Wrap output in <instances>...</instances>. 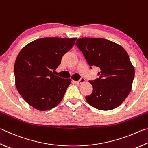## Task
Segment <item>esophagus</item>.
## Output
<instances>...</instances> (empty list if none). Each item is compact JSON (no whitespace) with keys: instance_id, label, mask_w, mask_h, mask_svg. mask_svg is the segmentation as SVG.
I'll return each instance as SVG.
<instances>
[{"instance_id":"obj_1","label":"esophagus","mask_w":148,"mask_h":148,"mask_svg":"<svg viewBox=\"0 0 148 148\" xmlns=\"http://www.w3.org/2000/svg\"><path fill=\"white\" fill-rule=\"evenodd\" d=\"M74 83H76V84H77V85H80L82 84V83H84L85 82V79L84 78H83V77H82L81 79H80V80H79V81H73Z\"/></svg>"}]
</instances>
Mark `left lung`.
<instances>
[{
	"instance_id": "obj_1",
	"label": "left lung",
	"mask_w": 148,
	"mask_h": 148,
	"mask_svg": "<svg viewBox=\"0 0 148 148\" xmlns=\"http://www.w3.org/2000/svg\"><path fill=\"white\" fill-rule=\"evenodd\" d=\"M76 45L90 68L100 69V77L89 81L93 91L85 96L87 103L103 111L116 108L130 93L135 76L127 52L120 45L103 38L82 37Z\"/></svg>"
}]
</instances>
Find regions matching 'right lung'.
Segmentation results:
<instances>
[{
    "label": "right lung",
    "instance_id": "1",
    "mask_svg": "<svg viewBox=\"0 0 148 148\" xmlns=\"http://www.w3.org/2000/svg\"><path fill=\"white\" fill-rule=\"evenodd\" d=\"M77 38L43 37L29 42L16 58V88L27 103L39 111H47L60 103L71 79L53 74L61 58Z\"/></svg>",
    "mask_w": 148,
    "mask_h": 148
}]
</instances>
